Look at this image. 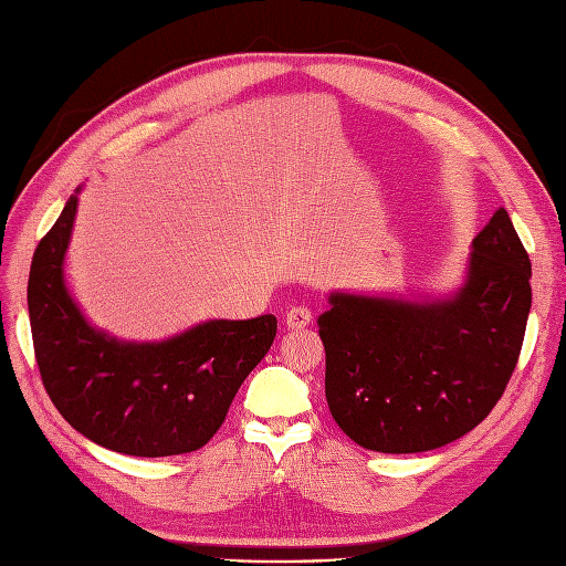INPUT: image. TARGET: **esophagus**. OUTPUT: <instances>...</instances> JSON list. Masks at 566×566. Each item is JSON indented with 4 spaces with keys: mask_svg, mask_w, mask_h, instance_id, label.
Returning <instances> with one entry per match:
<instances>
[{
    "mask_svg": "<svg viewBox=\"0 0 566 566\" xmlns=\"http://www.w3.org/2000/svg\"><path fill=\"white\" fill-rule=\"evenodd\" d=\"M310 321H312V312L307 307H293L285 314V326L293 328V331L307 328Z\"/></svg>",
    "mask_w": 566,
    "mask_h": 566,
    "instance_id": "obj_1",
    "label": "esophagus"
}]
</instances>
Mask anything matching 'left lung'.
Masks as SVG:
<instances>
[{
    "label": "left lung",
    "instance_id": "1",
    "mask_svg": "<svg viewBox=\"0 0 566 566\" xmlns=\"http://www.w3.org/2000/svg\"><path fill=\"white\" fill-rule=\"evenodd\" d=\"M528 281V254L497 209L448 295L333 290L316 324L335 423L357 446L388 454L436 450L476 429L522 353Z\"/></svg>",
    "mask_w": 566,
    "mask_h": 566
}]
</instances>
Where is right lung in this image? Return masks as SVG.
Returning a JSON list of instances; mask_svg holds the SVG:
<instances>
[{
  "label": "right lung",
  "mask_w": 566,
  "mask_h": 566,
  "mask_svg": "<svg viewBox=\"0 0 566 566\" xmlns=\"http://www.w3.org/2000/svg\"><path fill=\"white\" fill-rule=\"evenodd\" d=\"M75 190L33 254L28 314L35 359L59 415L97 446L133 457L200 450L238 388L264 359L279 321L209 318L166 340H120L97 328L66 285Z\"/></svg>",
  "instance_id": "right-lung-1"
}]
</instances>
